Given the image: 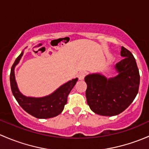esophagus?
<instances>
[{
    "instance_id": "esophagus-1",
    "label": "esophagus",
    "mask_w": 149,
    "mask_h": 149,
    "mask_svg": "<svg viewBox=\"0 0 149 149\" xmlns=\"http://www.w3.org/2000/svg\"><path fill=\"white\" fill-rule=\"evenodd\" d=\"M86 74H87V72H79V74H78V78H79V80H82V79H84V78L85 77Z\"/></svg>"
}]
</instances>
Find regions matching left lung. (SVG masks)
Listing matches in <instances>:
<instances>
[{"mask_svg":"<svg viewBox=\"0 0 149 149\" xmlns=\"http://www.w3.org/2000/svg\"><path fill=\"white\" fill-rule=\"evenodd\" d=\"M124 59L116 65L118 75L106 79L98 74L85 77L86 98L96 114L113 116L120 114L132 103L139 92L140 74L136 59L129 50L122 47Z\"/></svg>","mask_w":149,"mask_h":149,"instance_id":"8db88e82","label":"left lung"}]
</instances>
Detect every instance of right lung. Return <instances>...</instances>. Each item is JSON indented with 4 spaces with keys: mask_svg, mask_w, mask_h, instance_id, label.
I'll list each match as a JSON object with an SVG mask.
<instances>
[{
    "mask_svg": "<svg viewBox=\"0 0 149 149\" xmlns=\"http://www.w3.org/2000/svg\"><path fill=\"white\" fill-rule=\"evenodd\" d=\"M24 52L16 58L12 65L10 74L11 91L20 106L26 112L37 118H50L60 114L67 102V97L77 81V78L72 79L61 86L50 95L41 98L27 97L18 90L14 76V68L21 59Z\"/></svg>",
    "mask_w": 149,
    "mask_h": 149,
    "instance_id": "1",
    "label": "right lung"
}]
</instances>
